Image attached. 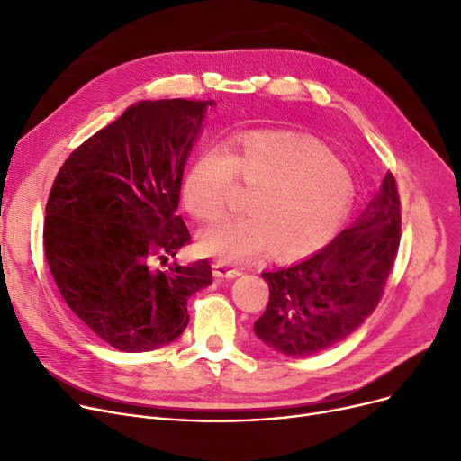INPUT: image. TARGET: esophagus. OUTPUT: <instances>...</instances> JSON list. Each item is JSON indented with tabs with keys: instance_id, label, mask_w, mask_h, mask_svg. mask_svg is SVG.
<instances>
[{
	"instance_id": "1",
	"label": "esophagus",
	"mask_w": 461,
	"mask_h": 461,
	"mask_svg": "<svg viewBox=\"0 0 461 461\" xmlns=\"http://www.w3.org/2000/svg\"><path fill=\"white\" fill-rule=\"evenodd\" d=\"M212 273H214V276H218V278H235V276L243 275V271L233 267V265H230V263H226V261H214V263H212Z\"/></svg>"
}]
</instances>
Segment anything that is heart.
I'll return each mask as SVG.
<instances>
[{"label": "heart", "mask_w": 461, "mask_h": 461, "mask_svg": "<svg viewBox=\"0 0 461 461\" xmlns=\"http://www.w3.org/2000/svg\"><path fill=\"white\" fill-rule=\"evenodd\" d=\"M240 177L258 188L252 214L203 233V249L228 261H252L275 250L297 261L321 250L340 231L353 207L349 167L321 145L303 140L249 136L231 151L211 148L192 166L185 200L194 216L216 222L228 212Z\"/></svg>", "instance_id": "b5f03b06"}]
</instances>
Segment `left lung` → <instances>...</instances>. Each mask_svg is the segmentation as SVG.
I'll list each match as a JSON object with an SVG mask.
<instances>
[{
	"mask_svg": "<svg viewBox=\"0 0 461 461\" xmlns=\"http://www.w3.org/2000/svg\"><path fill=\"white\" fill-rule=\"evenodd\" d=\"M400 196L393 174L357 221L327 247L271 273L269 304L254 323L259 340L287 357L325 351L375 310L400 247Z\"/></svg>",
	"mask_w": 461,
	"mask_h": 461,
	"instance_id": "1",
	"label": "left lung"
}]
</instances>
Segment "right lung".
<instances>
[{
  "label": "right lung",
  "instance_id": "obj_1",
  "mask_svg": "<svg viewBox=\"0 0 461 461\" xmlns=\"http://www.w3.org/2000/svg\"><path fill=\"white\" fill-rule=\"evenodd\" d=\"M214 101H140L61 166L44 218V254L72 313L119 351L174 342L188 299L211 285L207 259L183 265L177 212L185 164Z\"/></svg>",
  "mask_w": 461,
  "mask_h": 461
}]
</instances>
